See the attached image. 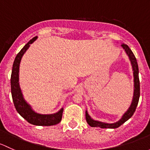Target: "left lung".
Instances as JSON below:
<instances>
[{"label": "left lung", "mask_w": 150, "mask_h": 150, "mask_svg": "<svg viewBox=\"0 0 150 150\" xmlns=\"http://www.w3.org/2000/svg\"><path fill=\"white\" fill-rule=\"evenodd\" d=\"M122 48L124 50L126 55H128L131 64H132V68L133 71V76H134V95H133V98L132 103L130 106L128 108L127 110L123 113L122 115L121 119L119 121L115 122V123H105V122H102L97 121V120L93 119L88 113L87 110H86L85 116L86 120L88 124L92 127H100L102 129H116L121 126L123 123L129 119L131 117L134 115L135 112L136 108L137 107V105L139 103V99L140 96V85H139V67L138 64H137V59L134 56V53L132 51L129 46L127 45L123 44L121 45Z\"/></svg>", "instance_id": "obj_1"}]
</instances>
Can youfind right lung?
Listing matches in <instances>:
<instances>
[{
    "mask_svg": "<svg viewBox=\"0 0 150 150\" xmlns=\"http://www.w3.org/2000/svg\"><path fill=\"white\" fill-rule=\"evenodd\" d=\"M38 39V36L29 40L15 58L12 67L11 76V89L15 108L21 117L31 124L35 126H53L60 123L62 118L64 108H61L58 112L51 114H41L32 109V106L24 100L19 85V66L21 58L26 51L30 47V45Z\"/></svg>",
    "mask_w": 150,
    "mask_h": 150,
    "instance_id": "1",
    "label": "right lung"
}]
</instances>
